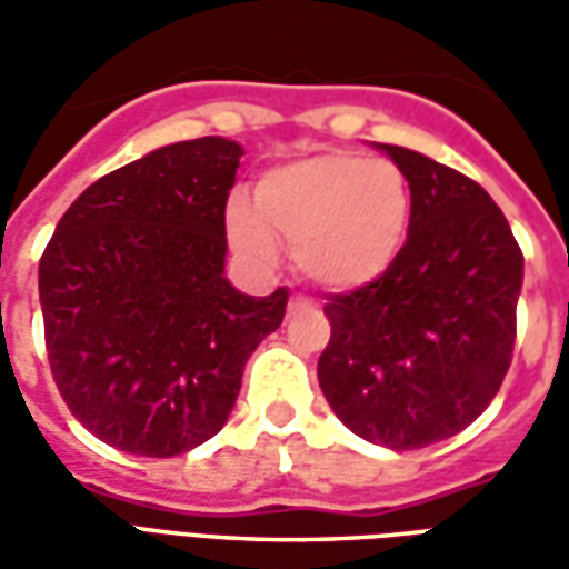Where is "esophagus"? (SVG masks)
Segmentation results:
<instances>
[{
    "label": "esophagus",
    "mask_w": 569,
    "mask_h": 569,
    "mask_svg": "<svg viewBox=\"0 0 569 569\" xmlns=\"http://www.w3.org/2000/svg\"><path fill=\"white\" fill-rule=\"evenodd\" d=\"M310 301L308 298H301V296H292V301H289V310H301V308H308Z\"/></svg>",
    "instance_id": "34e87169"
}]
</instances>
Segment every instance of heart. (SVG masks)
<instances>
[{
    "label": "heart",
    "instance_id": "heart-1",
    "mask_svg": "<svg viewBox=\"0 0 569 569\" xmlns=\"http://www.w3.org/2000/svg\"><path fill=\"white\" fill-rule=\"evenodd\" d=\"M259 200L234 194L224 210L231 247L261 264L292 243L298 271L329 292L375 283L402 252L411 191L393 161L326 151L261 176Z\"/></svg>",
    "mask_w": 569,
    "mask_h": 569
}]
</instances>
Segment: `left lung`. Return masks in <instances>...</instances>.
Returning a JSON list of instances; mask_svg holds the SVG:
<instances>
[{"mask_svg": "<svg viewBox=\"0 0 569 569\" xmlns=\"http://www.w3.org/2000/svg\"><path fill=\"white\" fill-rule=\"evenodd\" d=\"M411 191L406 247L375 283L332 296L317 378L350 432L411 451L457 436L509 371L525 256L485 188L381 146Z\"/></svg>", "mask_w": 569, "mask_h": 569, "instance_id": "left-lung-1", "label": "left lung"}]
</instances>
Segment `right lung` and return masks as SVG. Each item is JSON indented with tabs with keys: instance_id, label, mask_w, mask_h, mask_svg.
Returning a JSON list of instances; mask_svg holds the SVG:
<instances>
[{
	"instance_id": "1",
	"label": "right lung",
	"mask_w": 569,
	"mask_h": 569,
	"mask_svg": "<svg viewBox=\"0 0 569 569\" xmlns=\"http://www.w3.org/2000/svg\"><path fill=\"white\" fill-rule=\"evenodd\" d=\"M243 149L200 137L118 167L57 222L39 261L44 347L81 427L118 451L176 457L212 439L289 292L224 277V203Z\"/></svg>"
}]
</instances>
